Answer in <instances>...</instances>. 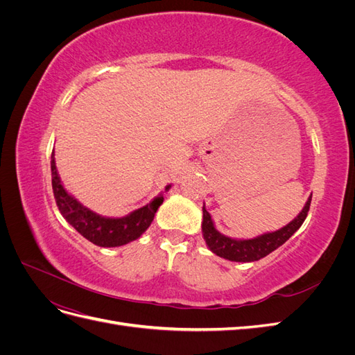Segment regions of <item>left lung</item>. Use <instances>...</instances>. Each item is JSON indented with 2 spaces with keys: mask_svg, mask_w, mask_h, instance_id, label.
<instances>
[{
  "mask_svg": "<svg viewBox=\"0 0 355 355\" xmlns=\"http://www.w3.org/2000/svg\"><path fill=\"white\" fill-rule=\"evenodd\" d=\"M311 198H313V196L308 198L305 207L297 214V218H295L292 222L287 223L286 227L274 232L262 234L259 237L250 239V240H235V239L225 237L223 234H220L216 228H214L210 213L206 210V207H202V225H201L202 237L206 240L209 249L214 254L223 257V259L234 261V262L259 261L266 254H270L271 252L278 249L280 245H283L300 228V225L304 223V220L306 219V214L309 211Z\"/></svg>",
  "mask_w": 355,
  "mask_h": 355,
  "instance_id": "left-lung-1",
  "label": "left lung"
}]
</instances>
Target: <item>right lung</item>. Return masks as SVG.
Instances as JSON below:
<instances>
[{
  "instance_id": "add662e5",
  "label": "right lung",
  "mask_w": 355,
  "mask_h": 355,
  "mask_svg": "<svg viewBox=\"0 0 355 355\" xmlns=\"http://www.w3.org/2000/svg\"><path fill=\"white\" fill-rule=\"evenodd\" d=\"M51 187L62 216L84 239L101 247L124 245L141 237L154 220L158 207L164 201L163 194H159L146 206L132 211L124 218H103L83 206L63 188L56 170L55 154H51ZM170 187L171 185H167L164 192H167Z\"/></svg>"
}]
</instances>
